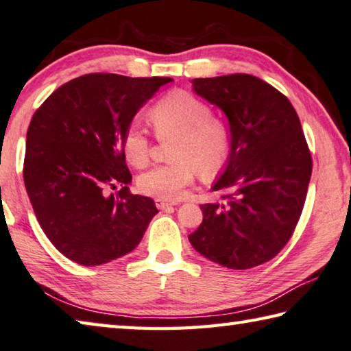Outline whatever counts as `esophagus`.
Segmentation results:
<instances>
[{
  "label": "esophagus",
  "instance_id": "obj_1",
  "mask_svg": "<svg viewBox=\"0 0 351 351\" xmlns=\"http://www.w3.org/2000/svg\"><path fill=\"white\" fill-rule=\"evenodd\" d=\"M172 205H176V204H171V202H166L162 199H156V206L158 208V210H166V208H169Z\"/></svg>",
  "mask_w": 351,
  "mask_h": 351
}]
</instances>
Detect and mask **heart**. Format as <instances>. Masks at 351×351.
Listing matches in <instances>:
<instances>
[{
  "mask_svg": "<svg viewBox=\"0 0 351 351\" xmlns=\"http://www.w3.org/2000/svg\"><path fill=\"white\" fill-rule=\"evenodd\" d=\"M151 121L160 137H177L172 146L174 163L154 166L137 179L141 194L162 200H179L191 186L197 172L214 177L228 162L232 132L222 119L213 117L206 101L186 90L165 95L151 109ZM123 156L135 168H143L151 158V141L138 123L129 125L121 140Z\"/></svg>",
  "mask_w": 351,
  "mask_h": 351,
  "instance_id": "obj_1",
  "label": "heart"
}]
</instances>
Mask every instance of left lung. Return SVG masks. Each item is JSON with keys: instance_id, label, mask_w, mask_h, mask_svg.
Wrapping results in <instances>:
<instances>
[{"instance_id": "obj_1", "label": "left lung", "mask_w": 351, "mask_h": 351, "mask_svg": "<svg viewBox=\"0 0 351 351\" xmlns=\"http://www.w3.org/2000/svg\"><path fill=\"white\" fill-rule=\"evenodd\" d=\"M195 94L228 117L232 146L213 191L223 204L200 205L204 222L189 242L231 269L271 261L304 210L313 160L290 100L248 73L193 80Z\"/></svg>"}]
</instances>
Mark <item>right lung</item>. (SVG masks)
I'll return each mask as SVG.
<instances>
[{
    "instance_id": "add662e5",
    "label": "right lung",
    "mask_w": 351,
    "mask_h": 351,
    "mask_svg": "<svg viewBox=\"0 0 351 351\" xmlns=\"http://www.w3.org/2000/svg\"><path fill=\"white\" fill-rule=\"evenodd\" d=\"M171 82L88 73L35 110L24 185L43 231L67 259L92 267L131 253L158 213L152 199L129 191L121 140L137 110Z\"/></svg>"
}]
</instances>
